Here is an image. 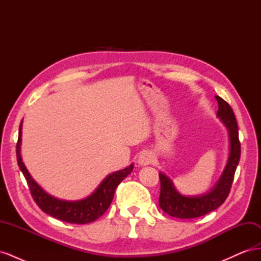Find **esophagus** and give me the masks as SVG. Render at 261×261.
<instances>
[{
  "label": "esophagus",
  "instance_id": "1",
  "mask_svg": "<svg viewBox=\"0 0 261 261\" xmlns=\"http://www.w3.org/2000/svg\"><path fill=\"white\" fill-rule=\"evenodd\" d=\"M154 162V155L151 151H143L138 158V163L140 165H149Z\"/></svg>",
  "mask_w": 261,
  "mask_h": 261
}]
</instances>
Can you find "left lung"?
<instances>
[{"mask_svg": "<svg viewBox=\"0 0 261 261\" xmlns=\"http://www.w3.org/2000/svg\"><path fill=\"white\" fill-rule=\"evenodd\" d=\"M219 105L218 116L222 120L230 133V156L216 187L208 194L197 197H186L178 194L168 176L159 173L160 178V208L170 215L179 219H194L216 210L222 204L230 194L234 180V174L241 158V141L239 139V126L233 109L225 100L216 96Z\"/></svg>", "mask_w": 261, "mask_h": 261, "instance_id": "left-lung-1", "label": "left lung"}]
</instances>
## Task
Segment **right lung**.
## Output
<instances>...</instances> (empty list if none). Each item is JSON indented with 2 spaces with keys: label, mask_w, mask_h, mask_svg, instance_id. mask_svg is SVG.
Returning <instances> with one entry per match:
<instances>
[{
  "label": "right lung",
  "mask_w": 261,
  "mask_h": 261,
  "mask_svg": "<svg viewBox=\"0 0 261 261\" xmlns=\"http://www.w3.org/2000/svg\"><path fill=\"white\" fill-rule=\"evenodd\" d=\"M20 136L21 123L19 125L18 140L16 144V156L18 167L27 180L31 197H33V199L38 204V207L43 212L67 223L85 224L90 223L92 221L99 219L108 210L110 204H111L115 189L118 184L128 174H130L134 168V165L130 164L128 168L110 174L102 181L101 185L97 188V191L91 196H89L88 198L80 201L60 200L46 194L33 179V177L30 176L26 167L21 161V156L19 153Z\"/></svg>",
  "instance_id": "obj_1"
}]
</instances>
